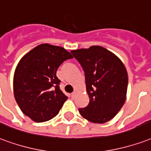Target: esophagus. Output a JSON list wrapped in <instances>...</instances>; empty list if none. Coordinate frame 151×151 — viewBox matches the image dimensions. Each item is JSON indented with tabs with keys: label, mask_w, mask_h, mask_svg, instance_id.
Listing matches in <instances>:
<instances>
[{
	"label": "esophagus",
	"mask_w": 151,
	"mask_h": 151,
	"mask_svg": "<svg viewBox=\"0 0 151 151\" xmlns=\"http://www.w3.org/2000/svg\"><path fill=\"white\" fill-rule=\"evenodd\" d=\"M75 95H76L75 91H74V92H73L72 93H71V97H72V98H74V97H75Z\"/></svg>",
	"instance_id": "esophagus-1"
}]
</instances>
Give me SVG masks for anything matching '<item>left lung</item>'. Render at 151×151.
Segmentation results:
<instances>
[{
  "label": "left lung",
  "mask_w": 151,
  "mask_h": 151,
  "mask_svg": "<svg viewBox=\"0 0 151 151\" xmlns=\"http://www.w3.org/2000/svg\"><path fill=\"white\" fill-rule=\"evenodd\" d=\"M85 73L90 102L80 108L81 115L93 123H105L118 114L127 98L128 75L118 57L106 49L93 45L72 50Z\"/></svg>",
  "instance_id": "8db88e82"
}]
</instances>
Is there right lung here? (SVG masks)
Segmentation results:
<instances>
[{
  "label": "right lung",
  "mask_w": 151,
  "mask_h": 151,
  "mask_svg": "<svg viewBox=\"0 0 151 151\" xmlns=\"http://www.w3.org/2000/svg\"><path fill=\"white\" fill-rule=\"evenodd\" d=\"M71 58L64 48L41 44L19 61L13 77L14 97L23 114L33 121L52 119L67 100L56 73L64 61Z\"/></svg>",
  "instance_id": "right-lung-1"
}]
</instances>
